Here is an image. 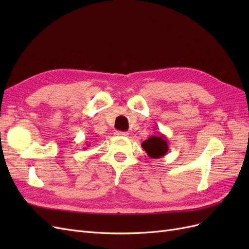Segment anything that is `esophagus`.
Masks as SVG:
<instances>
[{
  "instance_id": "34e87169",
  "label": "esophagus",
  "mask_w": 249,
  "mask_h": 249,
  "mask_svg": "<svg viewBox=\"0 0 249 249\" xmlns=\"http://www.w3.org/2000/svg\"><path fill=\"white\" fill-rule=\"evenodd\" d=\"M115 135H116V136L124 137V136H127V135H129V133H127V132H120V131H116V132H115Z\"/></svg>"
}]
</instances>
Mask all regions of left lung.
<instances>
[{"label": "left lung", "mask_w": 249, "mask_h": 249, "mask_svg": "<svg viewBox=\"0 0 249 249\" xmlns=\"http://www.w3.org/2000/svg\"><path fill=\"white\" fill-rule=\"evenodd\" d=\"M141 146L152 159H159L168 153L169 144L167 137L164 134L158 132V134L143 141Z\"/></svg>", "instance_id": "1"}]
</instances>
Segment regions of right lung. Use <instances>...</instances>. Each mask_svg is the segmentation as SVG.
<instances>
[{"instance_id": "right-lung-1", "label": "right lung", "mask_w": 249, "mask_h": 249, "mask_svg": "<svg viewBox=\"0 0 249 249\" xmlns=\"http://www.w3.org/2000/svg\"><path fill=\"white\" fill-rule=\"evenodd\" d=\"M87 145H89V144H87ZM84 148H86V147H84Z\"/></svg>"}]
</instances>
